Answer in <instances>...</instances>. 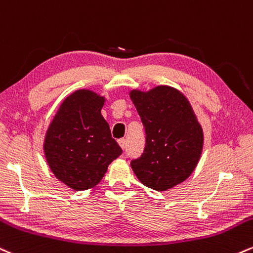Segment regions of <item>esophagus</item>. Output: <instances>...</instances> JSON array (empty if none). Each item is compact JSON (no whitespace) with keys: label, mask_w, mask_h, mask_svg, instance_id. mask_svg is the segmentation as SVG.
Listing matches in <instances>:
<instances>
[{"label":"esophagus","mask_w":253,"mask_h":253,"mask_svg":"<svg viewBox=\"0 0 253 253\" xmlns=\"http://www.w3.org/2000/svg\"><path fill=\"white\" fill-rule=\"evenodd\" d=\"M118 144H119V146H120L121 148H123V150H125V147H126V140H125V139L118 140Z\"/></svg>","instance_id":"34e87169"}]
</instances>
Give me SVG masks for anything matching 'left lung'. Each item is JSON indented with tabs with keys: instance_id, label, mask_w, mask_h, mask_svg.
Listing matches in <instances>:
<instances>
[{
	"instance_id": "1",
	"label": "left lung",
	"mask_w": 253,
	"mask_h": 253,
	"mask_svg": "<svg viewBox=\"0 0 253 253\" xmlns=\"http://www.w3.org/2000/svg\"><path fill=\"white\" fill-rule=\"evenodd\" d=\"M129 97L146 130L144 153L130 163L136 178L156 191L181 184L197 167L204 146L203 127L190 101L171 86L133 89Z\"/></svg>"
}]
</instances>
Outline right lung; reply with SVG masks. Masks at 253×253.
Masks as SVG:
<instances>
[{
	"instance_id": "add662e5",
	"label": "right lung",
	"mask_w": 253,
	"mask_h": 253,
	"mask_svg": "<svg viewBox=\"0 0 253 253\" xmlns=\"http://www.w3.org/2000/svg\"><path fill=\"white\" fill-rule=\"evenodd\" d=\"M105 96L79 89L61 102L45 130L43 152L53 174L75 191L95 187L123 153L101 114Z\"/></svg>"
}]
</instances>
